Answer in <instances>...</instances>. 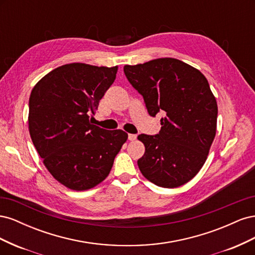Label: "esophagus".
<instances>
[{"label":"esophagus","instance_id":"34e87169","mask_svg":"<svg viewBox=\"0 0 255 255\" xmlns=\"http://www.w3.org/2000/svg\"><path fill=\"white\" fill-rule=\"evenodd\" d=\"M136 138H137V135H135V134H128V140L134 141V140H136Z\"/></svg>","mask_w":255,"mask_h":255}]
</instances>
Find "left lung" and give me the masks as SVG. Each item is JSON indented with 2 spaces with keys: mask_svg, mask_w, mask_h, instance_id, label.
<instances>
[{
  "mask_svg": "<svg viewBox=\"0 0 255 255\" xmlns=\"http://www.w3.org/2000/svg\"><path fill=\"white\" fill-rule=\"evenodd\" d=\"M123 70L149 115L165 114L157 135L137 137L145 149L137 160L140 172L157 186H182L203 167L216 136L218 106L206 78L171 57L126 65Z\"/></svg>",
  "mask_w": 255,
  "mask_h": 255,
  "instance_id": "obj_1",
  "label": "left lung"
}]
</instances>
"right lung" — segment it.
Returning a JSON list of instances; mask_svg holds the SVG:
<instances>
[{"instance_id":"add662e5","label":"right lung","mask_w":255,"mask_h":255,"mask_svg":"<svg viewBox=\"0 0 255 255\" xmlns=\"http://www.w3.org/2000/svg\"><path fill=\"white\" fill-rule=\"evenodd\" d=\"M117 71L118 66L67 64L45 74L30 92V138L48 171L69 189L83 191L103 182L128 139L125 130L89 122Z\"/></svg>"}]
</instances>
